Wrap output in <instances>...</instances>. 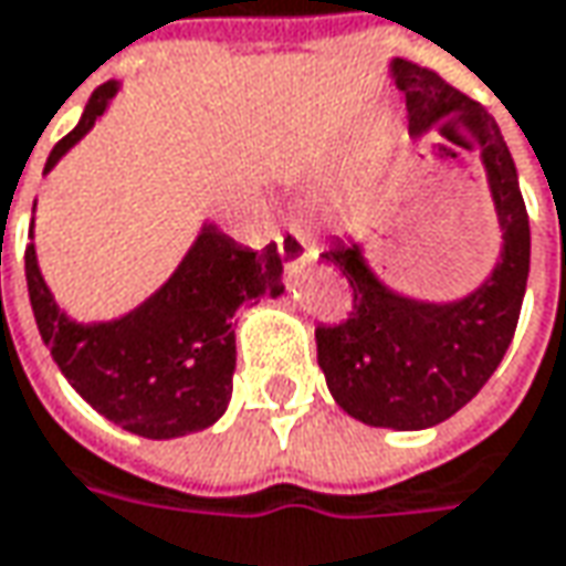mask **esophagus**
Listing matches in <instances>:
<instances>
[{
	"mask_svg": "<svg viewBox=\"0 0 566 566\" xmlns=\"http://www.w3.org/2000/svg\"><path fill=\"white\" fill-rule=\"evenodd\" d=\"M273 242H276L280 258H283V261H290V264H295V261H305V258H312V254H315V249L308 245V239L293 227L283 229V232H276V235H273Z\"/></svg>",
	"mask_w": 566,
	"mask_h": 566,
	"instance_id": "obj_1",
	"label": "esophagus"
}]
</instances>
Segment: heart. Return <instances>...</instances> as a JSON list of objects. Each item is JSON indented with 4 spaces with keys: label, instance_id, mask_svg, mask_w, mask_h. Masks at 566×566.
<instances>
[{
    "label": "heart",
    "instance_id": "b5f03b06",
    "mask_svg": "<svg viewBox=\"0 0 566 566\" xmlns=\"http://www.w3.org/2000/svg\"><path fill=\"white\" fill-rule=\"evenodd\" d=\"M371 179H375V172H371V169H365V172H361L359 186L353 188V195H356V201H359V198H365V195H368V188H371Z\"/></svg>",
    "mask_w": 566,
    "mask_h": 566
}]
</instances>
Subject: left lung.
<instances>
[{
  "mask_svg": "<svg viewBox=\"0 0 566 566\" xmlns=\"http://www.w3.org/2000/svg\"><path fill=\"white\" fill-rule=\"evenodd\" d=\"M390 75L406 94L412 138L438 125L447 142L479 150L501 227L494 271L453 302L394 293L368 268L356 239H331L321 251L353 286L349 317L315 331L331 397L365 424L419 431L460 412L504 359L526 295L530 217L507 142L485 106L406 59L390 62Z\"/></svg>",
  "mask_w": 566,
  "mask_h": 566,
  "instance_id": "1",
  "label": "left lung"
}]
</instances>
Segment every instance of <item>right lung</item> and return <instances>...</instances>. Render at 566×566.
<instances>
[{
	"instance_id": "right-lung-1",
	"label": "right lung",
	"mask_w": 566,
	"mask_h": 566,
	"mask_svg": "<svg viewBox=\"0 0 566 566\" xmlns=\"http://www.w3.org/2000/svg\"><path fill=\"white\" fill-rule=\"evenodd\" d=\"M116 91L119 81H106L91 94L81 122L53 147L46 172L94 128ZM24 273L40 337L59 371L103 419L150 441L210 428L227 412L235 371L232 315L264 295H283L276 245L242 249L213 223H205L157 293L113 321L77 324L65 315L40 273L33 242Z\"/></svg>"
}]
</instances>
